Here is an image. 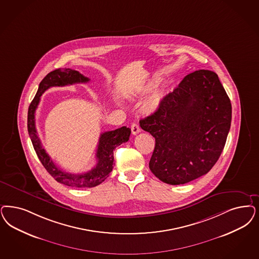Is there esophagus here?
Instances as JSON below:
<instances>
[{"label": "esophagus", "mask_w": 259, "mask_h": 259, "mask_svg": "<svg viewBox=\"0 0 259 259\" xmlns=\"http://www.w3.org/2000/svg\"><path fill=\"white\" fill-rule=\"evenodd\" d=\"M131 130H132L133 135L139 134L141 132V127H140L139 123L134 122V123H132V125H131Z\"/></svg>", "instance_id": "esophagus-1"}]
</instances>
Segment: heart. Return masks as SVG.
<instances>
[{
  "label": "heart",
  "instance_id": "obj_1",
  "mask_svg": "<svg viewBox=\"0 0 259 259\" xmlns=\"http://www.w3.org/2000/svg\"><path fill=\"white\" fill-rule=\"evenodd\" d=\"M161 83V78L158 76H154L151 79L147 81L143 87V94H147L148 92H150L153 89H155L159 84ZM163 98V92L162 91H158L156 92L154 95H152L150 98L146 100V102L144 103V109L146 112L152 113L154 111H156L158 107L161 104V100Z\"/></svg>",
  "mask_w": 259,
  "mask_h": 259
}]
</instances>
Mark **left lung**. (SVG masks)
<instances>
[{"instance_id": "obj_1", "label": "left lung", "mask_w": 259, "mask_h": 259, "mask_svg": "<svg viewBox=\"0 0 259 259\" xmlns=\"http://www.w3.org/2000/svg\"><path fill=\"white\" fill-rule=\"evenodd\" d=\"M231 122V100L218 75L208 70L189 73L154 114L140 120L156 142L152 173L169 185L205 175L223 151Z\"/></svg>"}]
</instances>
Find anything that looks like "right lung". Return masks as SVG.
Masks as SVG:
<instances>
[{
	"label": "right lung",
	"mask_w": 259,
	"mask_h": 259,
	"mask_svg": "<svg viewBox=\"0 0 259 259\" xmlns=\"http://www.w3.org/2000/svg\"><path fill=\"white\" fill-rule=\"evenodd\" d=\"M88 77L81 74L79 71L71 69H57L48 73L40 82L35 97L31 101L27 112V131L36 154L47 171L58 183L73 188H90L97 187L104 182L114 166V150L116 146L126 143L129 140L131 129L126 126L113 131H108L100 135L97 149V165L82 174H72L60 169L42 146L41 141L37 135L35 127V111L40 102L41 96L45 91L55 86H67L75 83H86Z\"/></svg>",
	"instance_id": "1"
}]
</instances>
